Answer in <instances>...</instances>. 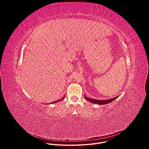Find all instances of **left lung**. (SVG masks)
Listing matches in <instances>:
<instances>
[{"instance_id":"left-lung-1","label":"left lung","mask_w":149,"mask_h":149,"mask_svg":"<svg viewBox=\"0 0 149 149\" xmlns=\"http://www.w3.org/2000/svg\"><path fill=\"white\" fill-rule=\"evenodd\" d=\"M85 98H86V99L88 101H89L90 102H91L92 103H94V104H107L110 103L111 101H114V100H116L117 98H118V97H116L115 98L109 99V100H94V99H92V98H88L86 96H85Z\"/></svg>"}]
</instances>
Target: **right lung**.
Listing matches in <instances>:
<instances>
[{"label": "right lung", "instance_id": "add662e5", "mask_svg": "<svg viewBox=\"0 0 149 149\" xmlns=\"http://www.w3.org/2000/svg\"><path fill=\"white\" fill-rule=\"evenodd\" d=\"M65 98V97H63V98H62L61 100L63 99V98ZM58 101H55V102H52V104H54V103H55V102H58Z\"/></svg>", "mask_w": 149, "mask_h": 149}]
</instances>
